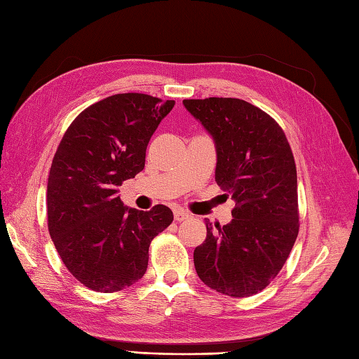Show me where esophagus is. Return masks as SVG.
<instances>
[{"label": "esophagus", "instance_id": "34e87169", "mask_svg": "<svg viewBox=\"0 0 359 359\" xmlns=\"http://www.w3.org/2000/svg\"><path fill=\"white\" fill-rule=\"evenodd\" d=\"M189 217H191V215H189V212H187L185 210H182V208H175L174 210V219L177 220V222H182V220H187Z\"/></svg>", "mask_w": 359, "mask_h": 359}]
</instances>
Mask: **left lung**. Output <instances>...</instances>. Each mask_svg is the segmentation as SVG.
<instances>
[{
    "mask_svg": "<svg viewBox=\"0 0 359 359\" xmlns=\"http://www.w3.org/2000/svg\"><path fill=\"white\" fill-rule=\"evenodd\" d=\"M184 104L215 139L216 182L236 202L230 224L205 222L196 271L219 293L253 296L278 276L299 233L292 148L276 120L241 98Z\"/></svg>",
    "mask_w": 359,
    "mask_h": 359,
    "instance_id": "left-lung-1",
    "label": "left lung"
}]
</instances>
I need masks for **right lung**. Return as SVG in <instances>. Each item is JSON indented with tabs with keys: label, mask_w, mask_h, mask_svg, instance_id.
Returning <instances> with one entry per match:
<instances>
[{
	"label": "right lung",
	"mask_w": 359,
	"mask_h": 359,
	"mask_svg": "<svg viewBox=\"0 0 359 359\" xmlns=\"http://www.w3.org/2000/svg\"><path fill=\"white\" fill-rule=\"evenodd\" d=\"M174 100L128 93L81 111L66 129L48 179V228L72 276L98 293L120 292L142 279L151 241L172 222V211L128 208L117 194L144 168L151 135Z\"/></svg>",
	"instance_id": "1"
}]
</instances>
